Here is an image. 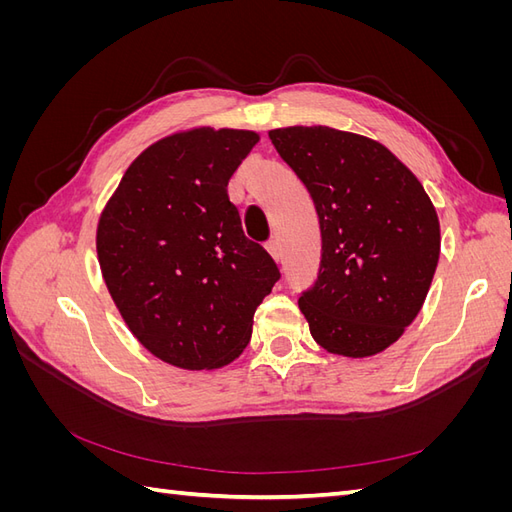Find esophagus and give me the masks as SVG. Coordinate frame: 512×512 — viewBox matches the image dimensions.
Instances as JSON below:
<instances>
[{
    "instance_id": "esophagus-1",
    "label": "esophagus",
    "mask_w": 512,
    "mask_h": 512,
    "mask_svg": "<svg viewBox=\"0 0 512 512\" xmlns=\"http://www.w3.org/2000/svg\"><path fill=\"white\" fill-rule=\"evenodd\" d=\"M267 252L271 254V258H273L275 262H280V258H282V247H280V243H277L275 239H271V241L267 243Z\"/></svg>"
}]
</instances>
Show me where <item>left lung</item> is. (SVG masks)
I'll use <instances>...</instances> for the list:
<instances>
[{
  "instance_id": "obj_1",
  "label": "left lung",
  "mask_w": 512,
  "mask_h": 512,
  "mask_svg": "<svg viewBox=\"0 0 512 512\" xmlns=\"http://www.w3.org/2000/svg\"><path fill=\"white\" fill-rule=\"evenodd\" d=\"M269 138L320 222L318 280L299 297L309 333L350 359L386 350L421 312L436 273V207L412 170L367 136L292 126Z\"/></svg>"
}]
</instances>
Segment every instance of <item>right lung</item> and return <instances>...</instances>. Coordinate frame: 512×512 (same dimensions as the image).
<instances>
[{
  "label": "right lung",
  "mask_w": 512,
  "mask_h": 512,
  "mask_svg": "<svg viewBox=\"0 0 512 512\" xmlns=\"http://www.w3.org/2000/svg\"><path fill=\"white\" fill-rule=\"evenodd\" d=\"M258 141L230 128L170 134L128 166L100 215L106 288L132 335L168 365L235 361L280 280L265 247L243 235L226 190Z\"/></svg>",
  "instance_id": "add662e5"
}]
</instances>
